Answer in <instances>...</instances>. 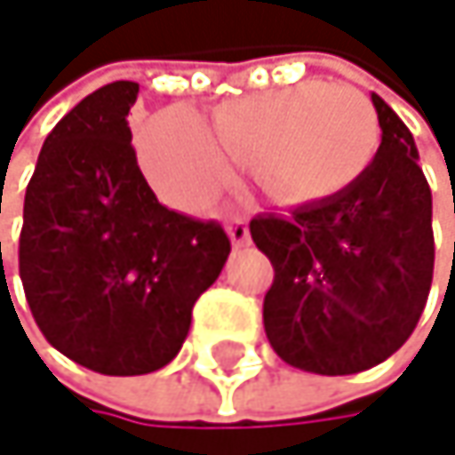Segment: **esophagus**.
Returning a JSON list of instances; mask_svg holds the SVG:
<instances>
[{"mask_svg": "<svg viewBox=\"0 0 455 455\" xmlns=\"http://www.w3.org/2000/svg\"><path fill=\"white\" fill-rule=\"evenodd\" d=\"M229 237H232V243L237 248H243V245L251 243V229H248V223L243 218H232L229 220Z\"/></svg>", "mask_w": 455, "mask_h": 455, "instance_id": "34e87169", "label": "esophagus"}]
</instances>
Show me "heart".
<instances>
[{
    "instance_id": "obj_1",
    "label": "heart",
    "mask_w": 455,
    "mask_h": 455,
    "mask_svg": "<svg viewBox=\"0 0 455 455\" xmlns=\"http://www.w3.org/2000/svg\"><path fill=\"white\" fill-rule=\"evenodd\" d=\"M378 116L347 83H302L223 102L210 121L164 110L140 134V164L172 207L202 212L232 180V164L256 161L259 180L283 199L342 188L370 164Z\"/></svg>"
}]
</instances>
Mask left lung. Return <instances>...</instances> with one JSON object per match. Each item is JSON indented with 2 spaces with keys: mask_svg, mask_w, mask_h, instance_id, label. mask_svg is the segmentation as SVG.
<instances>
[{
  "mask_svg": "<svg viewBox=\"0 0 455 455\" xmlns=\"http://www.w3.org/2000/svg\"><path fill=\"white\" fill-rule=\"evenodd\" d=\"M378 156L329 199L256 215L251 237L272 261L264 331L272 350L315 375L364 372L412 334L435 272L432 191L402 118L372 93Z\"/></svg>",
  "mask_w": 455,
  "mask_h": 455,
  "instance_id": "obj_1",
  "label": "left lung"
}]
</instances>
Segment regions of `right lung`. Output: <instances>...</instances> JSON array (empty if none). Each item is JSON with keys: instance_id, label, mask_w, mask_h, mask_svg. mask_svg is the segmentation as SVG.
I'll return each instance as SVG.
<instances>
[{"instance_id": "add662e5", "label": "right lung", "mask_w": 455, "mask_h": 455, "mask_svg": "<svg viewBox=\"0 0 455 455\" xmlns=\"http://www.w3.org/2000/svg\"><path fill=\"white\" fill-rule=\"evenodd\" d=\"M140 85L88 93L45 137L26 186L18 272L45 339L102 375L170 364L232 251L218 220L158 204L132 145ZM2 248V245H0Z\"/></svg>"}]
</instances>
